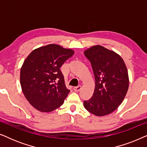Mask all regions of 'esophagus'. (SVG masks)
Masks as SVG:
<instances>
[{
	"mask_svg": "<svg viewBox=\"0 0 147 147\" xmlns=\"http://www.w3.org/2000/svg\"><path fill=\"white\" fill-rule=\"evenodd\" d=\"M82 89V86H78L77 87H74V90L76 92H79L80 91V90Z\"/></svg>",
	"mask_w": 147,
	"mask_h": 147,
	"instance_id": "34e87169",
	"label": "esophagus"
}]
</instances>
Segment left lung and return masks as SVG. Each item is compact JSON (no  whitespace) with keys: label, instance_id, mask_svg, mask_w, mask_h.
<instances>
[{"label":"left lung","instance_id":"left-lung-1","mask_svg":"<svg viewBox=\"0 0 147 147\" xmlns=\"http://www.w3.org/2000/svg\"><path fill=\"white\" fill-rule=\"evenodd\" d=\"M91 63L95 77V89L84 106L98 116L108 115L123 101L129 86L128 70L120 56L102 45H94L84 51Z\"/></svg>","mask_w":147,"mask_h":147}]
</instances>
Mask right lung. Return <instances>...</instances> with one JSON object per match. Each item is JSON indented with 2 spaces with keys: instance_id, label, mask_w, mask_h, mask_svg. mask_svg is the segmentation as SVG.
I'll return each instance as SVG.
<instances>
[{
  "instance_id": "add662e5",
  "label": "right lung",
  "mask_w": 147,
  "mask_h": 147,
  "mask_svg": "<svg viewBox=\"0 0 147 147\" xmlns=\"http://www.w3.org/2000/svg\"><path fill=\"white\" fill-rule=\"evenodd\" d=\"M74 54V50L56 44L34 49L21 68L20 82L24 96L41 112H49L63 104L69 90L60 67Z\"/></svg>"
}]
</instances>
